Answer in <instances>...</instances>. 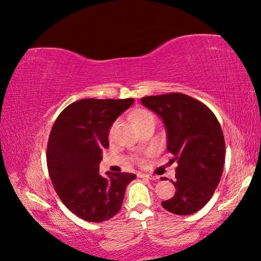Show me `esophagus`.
Listing matches in <instances>:
<instances>
[{
    "mask_svg": "<svg viewBox=\"0 0 261 261\" xmlns=\"http://www.w3.org/2000/svg\"><path fill=\"white\" fill-rule=\"evenodd\" d=\"M138 177L145 178V179H151V180H155L156 179L155 176H152V174H146V173H139Z\"/></svg>",
    "mask_w": 261,
    "mask_h": 261,
    "instance_id": "obj_1",
    "label": "esophagus"
}]
</instances>
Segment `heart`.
<instances>
[{
	"mask_svg": "<svg viewBox=\"0 0 261 261\" xmlns=\"http://www.w3.org/2000/svg\"><path fill=\"white\" fill-rule=\"evenodd\" d=\"M151 119H154V116H153V114L151 112H148V110H146V109L138 110V112L133 115V120H134V122H135V124H137V126H139L140 123L145 122V121H147V120H151ZM116 127H117V121H116V122H114L112 124V127H110L109 138H112L114 133H115ZM133 159H134V162L138 163V164L144 163V159H142L141 156H134Z\"/></svg>",
	"mask_w": 261,
	"mask_h": 261,
	"instance_id": "obj_1",
	"label": "heart"
}]
</instances>
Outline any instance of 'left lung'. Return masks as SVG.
<instances>
[{
	"label": "left lung",
	"instance_id": "8db88e82",
	"mask_svg": "<svg viewBox=\"0 0 261 261\" xmlns=\"http://www.w3.org/2000/svg\"><path fill=\"white\" fill-rule=\"evenodd\" d=\"M141 102L163 119L170 162L177 163L176 192L163 208L191 215L209 202L222 176L226 145L219 121L205 105L180 92L146 96Z\"/></svg>",
	"mask_w": 261,
	"mask_h": 261
}]
</instances>
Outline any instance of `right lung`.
I'll return each instance as SVG.
<instances>
[{"label": "right lung", "mask_w": 261, "mask_h": 261, "mask_svg": "<svg viewBox=\"0 0 261 261\" xmlns=\"http://www.w3.org/2000/svg\"><path fill=\"white\" fill-rule=\"evenodd\" d=\"M133 98L80 99L57 117L47 142L48 174L59 198L74 215L88 222H103L120 212L134 173L99 174L108 133Z\"/></svg>", "instance_id": "obj_1"}]
</instances>
